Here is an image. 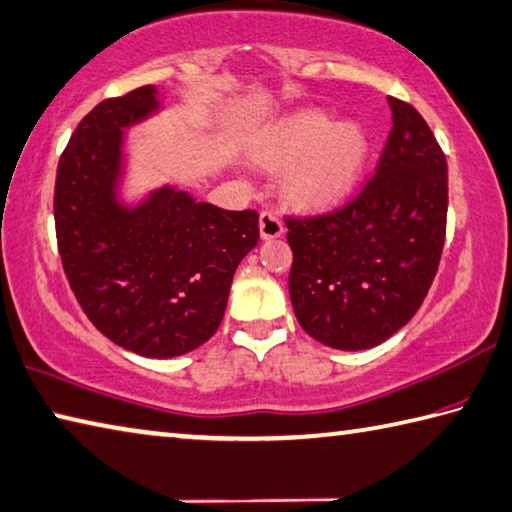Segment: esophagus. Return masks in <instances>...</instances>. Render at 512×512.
Masks as SVG:
<instances>
[{
  "mask_svg": "<svg viewBox=\"0 0 512 512\" xmlns=\"http://www.w3.org/2000/svg\"><path fill=\"white\" fill-rule=\"evenodd\" d=\"M258 229H260V238L263 240H274V238H281L285 234L281 218L272 214V211H263V214H260Z\"/></svg>",
  "mask_w": 512,
  "mask_h": 512,
  "instance_id": "34e87169",
  "label": "esophagus"
}]
</instances>
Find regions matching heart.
<instances>
[{"mask_svg":"<svg viewBox=\"0 0 512 512\" xmlns=\"http://www.w3.org/2000/svg\"><path fill=\"white\" fill-rule=\"evenodd\" d=\"M252 156L285 171L287 198L301 207H332L352 194L370 158V136L359 122H336L330 113L305 109L260 133Z\"/></svg>","mask_w":512,"mask_h":512,"instance_id":"obj_1","label":"heart"}]
</instances>
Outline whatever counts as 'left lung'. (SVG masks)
<instances>
[{
	"mask_svg": "<svg viewBox=\"0 0 512 512\" xmlns=\"http://www.w3.org/2000/svg\"><path fill=\"white\" fill-rule=\"evenodd\" d=\"M388 104L392 131L361 194L332 214L287 218L294 314L312 339L345 352L388 341L410 321L446 240V156L414 106Z\"/></svg>",
	"mask_w": 512,
	"mask_h": 512,
	"instance_id": "1",
	"label": "left lung"
}]
</instances>
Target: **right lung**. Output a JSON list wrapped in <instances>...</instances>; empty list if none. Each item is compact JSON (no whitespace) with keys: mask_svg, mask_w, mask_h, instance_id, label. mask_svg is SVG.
Returning <instances> with one entry per match:
<instances>
[{"mask_svg":"<svg viewBox=\"0 0 512 512\" xmlns=\"http://www.w3.org/2000/svg\"><path fill=\"white\" fill-rule=\"evenodd\" d=\"M162 111L156 86L100 102L77 124L55 180V231L77 303L115 345L173 359L209 341L231 278L258 245V214L162 185L124 198L127 131Z\"/></svg>","mask_w":512,"mask_h":512,"instance_id":"add662e5","label":"right lung"}]
</instances>
